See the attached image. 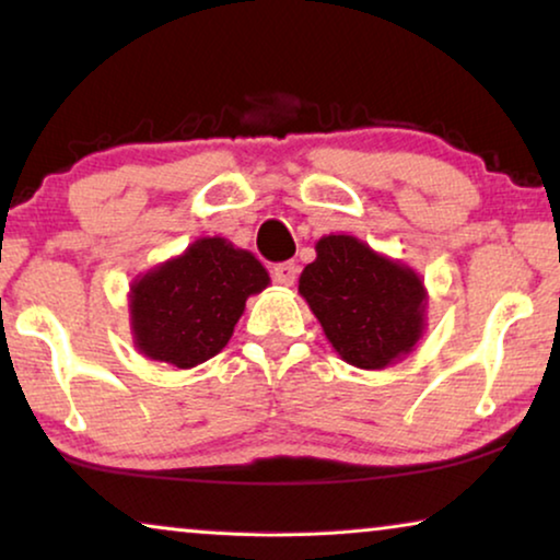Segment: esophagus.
Masks as SVG:
<instances>
[{
  "mask_svg": "<svg viewBox=\"0 0 560 560\" xmlns=\"http://www.w3.org/2000/svg\"><path fill=\"white\" fill-rule=\"evenodd\" d=\"M272 278L275 282H280V285H293L295 278H298V265L295 262H280L272 267Z\"/></svg>",
  "mask_w": 560,
  "mask_h": 560,
  "instance_id": "obj_1",
  "label": "esophagus"
}]
</instances>
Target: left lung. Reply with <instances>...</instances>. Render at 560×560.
Segmentation results:
<instances>
[{
  "instance_id": "obj_1",
  "label": "left lung",
  "mask_w": 560,
  "mask_h": 560,
  "mask_svg": "<svg viewBox=\"0 0 560 560\" xmlns=\"http://www.w3.org/2000/svg\"><path fill=\"white\" fill-rule=\"evenodd\" d=\"M298 293L343 362L385 370L410 354L425 328V288L408 265L377 255L349 234L316 242Z\"/></svg>"
}]
</instances>
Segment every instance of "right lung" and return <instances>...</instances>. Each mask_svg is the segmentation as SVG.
Masks as SVG:
<instances>
[{
  "label": "right lung",
  "mask_w": 560,
  "mask_h": 560,
  "mask_svg": "<svg viewBox=\"0 0 560 560\" xmlns=\"http://www.w3.org/2000/svg\"><path fill=\"white\" fill-rule=\"evenodd\" d=\"M267 285L270 275L252 252L221 236L196 240L129 288L135 347L155 362L190 370L226 347L247 298Z\"/></svg>",
  "instance_id": "add662e5"
}]
</instances>
